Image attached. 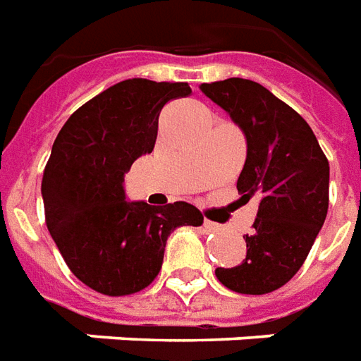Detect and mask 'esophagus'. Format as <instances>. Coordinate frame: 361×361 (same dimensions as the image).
Returning <instances> with one entry per match:
<instances>
[{"mask_svg":"<svg viewBox=\"0 0 361 361\" xmlns=\"http://www.w3.org/2000/svg\"><path fill=\"white\" fill-rule=\"evenodd\" d=\"M204 228H206L207 233H215V231H219V225L217 223H213V221L209 219H204Z\"/></svg>","mask_w":361,"mask_h":361,"instance_id":"1","label":"esophagus"}]
</instances>
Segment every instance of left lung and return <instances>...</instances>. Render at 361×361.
I'll list each match as a JSON object with an SVG mask.
<instances>
[{
  "mask_svg": "<svg viewBox=\"0 0 361 361\" xmlns=\"http://www.w3.org/2000/svg\"><path fill=\"white\" fill-rule=\"evenodd\" d=\"M246 136L248 152L236 188L259 198L246 259L217 267L221 285L240 294H267L306 262L329 209V161L314 130L290 105L246 78L200 86Z\"/></svg>",
  "mask_w": 361,
  "mask_h": 361,
  "instance_id": "obj_1",
  "label": "left lung"
}]
</instances>
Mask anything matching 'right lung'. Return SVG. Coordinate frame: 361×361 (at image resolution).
<instances>
[{
    "label": "right lung",
    "mask_w": 361,
    "mask_h": 361,
    "mask_svg": "<svg viewBox=\"0 0 361 361\" xmlns=\"http://www.w3.org/2000/svg\"><path fill=\"white\" fill-rule=\"evenodd\" d=\"M188 82L128 78L107 88L63 125L42 178L49 235L78 281L105 296L140 292L161 269L177 227H200L186 202H126L125 173L152 154L163 105L190 96Z\"/></svg>",
    "instance_id": "right-lung-1"
}]
</instances>
